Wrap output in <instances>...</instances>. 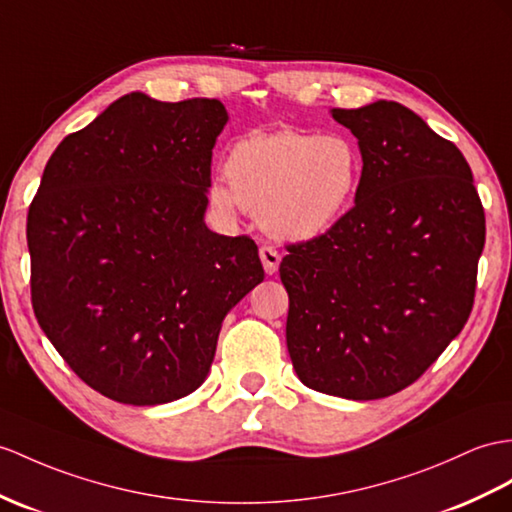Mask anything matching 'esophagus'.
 I'll list each match as a JSON object with an SVG mask.
<instances>
[{"label":"esophagus","mask_w":512,"mask_h":512,"mask_svg":"<svg viewBox=\"0 0 512 512\" xmlns=\"http://www.w3.org/2000/svg\"><path fill=\"white\" fill-rule=\"evenodd\" d=\"M258 254H260V260H263V267H265V271L269 273H276L278 271V265H280V254H278V249L276 247H271V245H260V249H258Z\"/></svg>","instance_id":"1"}]
</instances>
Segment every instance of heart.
<instances>
[{
    "label": "heart",
    "mask_w": 512,
    "mask_h": 512,
    "mask_svg": "<svg viewBox=\"0 0 512 512\" xmlns=\"http://www.w3.org/2000/svg\"><path fill=\"white\" fill-rule=\"evenodd\" d=\"M363 173L358 147L341 134L252 132L234 141L226 178L210 184V202L232 215L260 213L263 226L289 241L330 232L350 210Z\"/></svg>",
    "instance_id": "obj_1"
}]
</instances>
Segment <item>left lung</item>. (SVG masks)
I'll return each mask as SVG.
<instances>
[{
  "mask_svg": "<svg viewBox=\"0 0 512 512\" xmlns=\"http://www.w3.org/2000/svg\"><path fill=\"white\" fill-rule=\"evenodd\" d=\"M332 117L363 156L356 204L286 245V347L308 389L380 400L423 376L469 319L484 208L460 149L397 102Z\"/></svg>",
  "mask_w": 512,
  "mask_h": 512,
  "instance_id": "8db88e82",
  "label": "left lung"
}]
</instances>
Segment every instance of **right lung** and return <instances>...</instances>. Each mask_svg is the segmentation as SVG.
I'll return each instance as SVG.
<instances>
[{
  "label": "right lung",
  "instance_id": "right-lung-1",
  "mask_svg": "<svg viewBox=\"0 0 512 512\" xmlns=\"http://www.w3.org/2000/svg\"><path fill=\"white\" fill-rule=\"evenodd\" d=\"M219 99L130 93L62 139L28 210L36 321L108 400L167 404L213 365L221 321L263 282L249 236L204 223Z\"/></svg>",
  "mask_w": 512,
  "mask_h": 512
}]
</instances>
